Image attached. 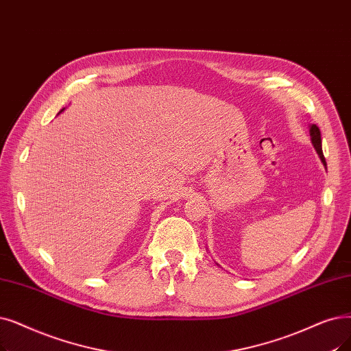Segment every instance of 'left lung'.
Masks as SVG:
<instances>
[{
  "label": "left lung",
  "instance_id": "1",
  "mask_svg": "<svg viewBox=\"0 0 351 351\" xmlns=\"http://www.w3.org/2000/svg\"><path fill=\"white\" fill-rule=\"evenodd\" d=\"M310 132H311V141H313V145H314V147H315V150H317L318 156L322 158V162H323L324 165H327V163H326V158H324V155H323V149H322V134H319V129H318L315 125H313Z\"/></svg>",
  "mask_w": 351,
  "mask_h": 351
}]
</instances>
